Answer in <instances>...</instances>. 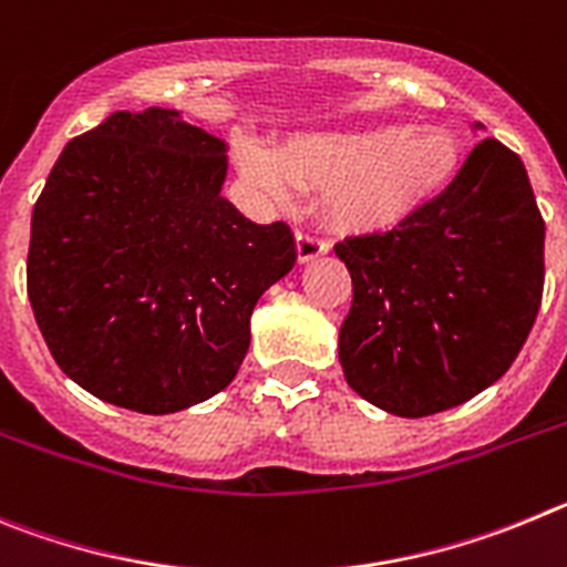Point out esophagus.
Returning <instances> with one entry per match:
<instances>
[{
	"label": "esophagus",
	"instance_id": "esophagus-1",
	"mask_svg": "<svg viewBox=\"0 0 567 567\" xmlns=\"http://www.w3.org/2000/svg\"><path fill=\"white\" fill-rule=\"evenodd\" d=\"M330 246L324 239L310 237V234H296V257L299 262H310V259L321 257V254H328Z\"/></svg>",
	"mask_w": 567,
	"mask_h": 567
}]
</instances>
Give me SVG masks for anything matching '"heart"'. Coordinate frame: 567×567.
<instances>
[{
    "label": "heart",
    "mask_w": 567,
    "mask_h": 567,
    "mask_svg": "<svg viewBox=\"0 0 567 567\" xmlns=\"http://www.w3.org/2000/svg\"><path fill=\"white\" fill-rule=\"evenodd\" d=\"M461 146L443 126L367 124L296 132L282 146L246 141L237 166L265 200L285 206L299 186H321V212L341 231H386L430 206L452 183Z\"/></svg>",
    "instance_id": "obj_1"
}]
</instances>
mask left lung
Returning a JSON list of instances; mask_svg holds the SVG:
<instances>
[{
    "label": "left lung",
    "instance_id": "1",
    "mask_svg": "<svg viewBox=\"0 0 567 567\" xmlns=\"http://www.w3.org/2000/svg\"><path fill=\"white\" fill-rule=\"evenodd\" d=\"M543 251L545 223L523 161L486 137L410 220L336 246L353 277L339 330L347 384L398 417L466 404L532 333Z\"/></svg>",
    "mask_w": 567,
    "mask_h": 567
}]
</instances>
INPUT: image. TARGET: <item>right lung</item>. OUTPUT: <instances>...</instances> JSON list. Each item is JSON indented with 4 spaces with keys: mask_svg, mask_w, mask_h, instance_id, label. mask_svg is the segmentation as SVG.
I'll return each mask as SVG.
<instances>
[{
    "mask_svg": "<svg viewBox=\"0 0 567 567\" xmlns=\"http://www.w3.org/2000/svg\"><path fill=\"white\" fill-rule=\"evenodd\" d=\"M228 144L177 110L112 112L70 141L30 220L28 296L68 379L169 415L237 375L259 296L296 262L285 223L223 197Z\"/></svg>",
    "mask_w": 567,
    "mask_h": 567,
    "instance_id": "1",
    "label": "right lung"
}]
</instances>
